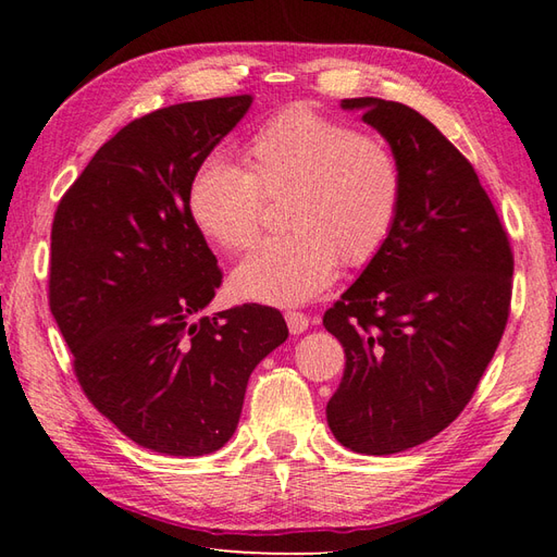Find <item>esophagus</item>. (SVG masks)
Segmentation results:
<instances>
[{
	"mask_svg": "<svg viewBox=\"0 0 557 557\" xmlns=\"http://www.w3.org/2000/svg\"><path fill=\"white\" fill-rule=\"evenodd\" d=\"M285 321H287V325H289V333H292V335H301V333H306V330H309V325H311V318L299 313V311L285 313Z\"/></svg>",
	"mask_w": 557,
	"mask_h": 557,
	"instance_id": "1",
	"label": "esophagus"
}]
</instances>
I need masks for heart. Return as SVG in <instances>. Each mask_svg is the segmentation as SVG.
<instances>
[{
    "label": "heart",
    "instance_id": "b5f03b06",
    "mask_svg": "<svg viewBox=\"0 0 557 557\" xmlns=\"http://www.w3.org/2000/svg\"><path fill=\"white\" fill-rule=\"evenodd\" d=\"M246 170L206 160L188 184L196 230L222 251H244L263 222V198L282 200L292 230L268 239L232 272L234 297L299 306L335 277L337 260L361 268L383 251L405 198L393 146L333 120L313 104H292L258 128L244 150Z\"/></svg>",
    "mask_w": 557,
    "mask_h": 557
}]
</instances>
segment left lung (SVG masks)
<instances>
[{"label": "left lung", "mask_w": 557, "mask_h": 557, "mask_svg": "<svg viewBox=\"0 0 557 557\" xmlns=\"http://www.w3.org/2000/svg\"><path fill=\"white\" fill-rule=\"evenodd\" d=\"M401 162L405 198L383 251L323 315L345 347L327 425L361 455L431 441L474 395L505 333L515 258L471 162L401 102L342 100Z\"/></svg>", "instance_id": "8db88e82"}]
</instances>
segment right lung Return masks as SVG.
Wrapping results in <instances>:
<instances>
[{
	"instance_id": "right-lung-1",
	"label": "right lung",
	"mask_w": 557,
	"mask_h": 557,
	"mask_svg": "<svg viewBox=\"0 0 557 557\" xmlns=\"http://www.w3.org/2000/svg\"><path fill=\"white\" fill-rule=\"evenodd\" d=\"M251 102H182L134 120L54 212L50 311L78 383L152 453L220 449L239 423L248 377L289 335L282 313L260 304L200 315L222 270L188 218V184Z\"/></svg>"
}]
</instances>
